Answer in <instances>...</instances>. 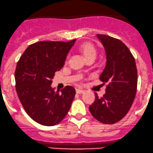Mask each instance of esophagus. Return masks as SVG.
Returning <instances> with one entry per match:
<instances>
[{"mask_svg": "<svg viewBox=\"0 0 153 153\" xmlns=\"http://www.w3.org/2000/svg\"><path fill=\"white\" fill-rule=\"evenodd\" d=\"M76 93L80 94V93H83L84 92H85V90L82 89H80V88H77V89L76 90Z\"/></svg>", "mask_w": 153, "mask_h": 153, "instance_id": "obj_1", "label": "esophagus"}]
</instances>
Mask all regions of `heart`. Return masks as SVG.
I'll return each instance as SVG.
<instances>
[{"label": "heart", "instance_id": "heart-1", "mask_svg": "<svg viewBox=\"0 0 153 153\" xmlns=\"http://www.w3.org/2000/svg\"><path fill=\"white\" fill-rule=\"evenodd\" d=\"M80 51H81L82 53L83 54L85 59H88L91 57H96V49L95 48V47L93 44L90 43H85L82 44V45L80 47Z\"/></svg>", "mask_w": 153, "mask_h": 153}]
</instances>
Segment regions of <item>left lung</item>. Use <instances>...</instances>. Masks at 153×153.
Here are the masks:
<instances>
[{"mask_svg":"<svg viewBox=\"0 0 153 153\" xmlns=\"http://www.w3.org/2000/svg\"><path fill=\"white\" fill-rule=\"evenodd\" d=\"M106 55V64L100 80L107 83L106 93L90 105L94 118L104 124H114L128 112L137 89V69L135 59L129 49L119 39L98 34Z\"/></svg>","mask_w":153,"mask_h":153,"instance_id":"left-lung-1","label":"left lung"}]
</instances>
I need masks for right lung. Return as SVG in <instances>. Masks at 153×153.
<instances>
[{
    "label": "right lung",
    "instance_id": "add662e5",
    "mask_svg": "<svg viewBox=\"0 0 153 153\" xmlns=\"http://www.w3.org/2000/svg\"><path fill=\"white\" fill-rule=\"evenodd\" d=\"M75 42H38L26 49L17 64V96L26 113L39 124L55 126L69 111L76 93L74 88L68 85L59 93L51 84Z\"/></svg>",
    "mask_w": 153,
    "mask_h": 153
}]
</instances>
